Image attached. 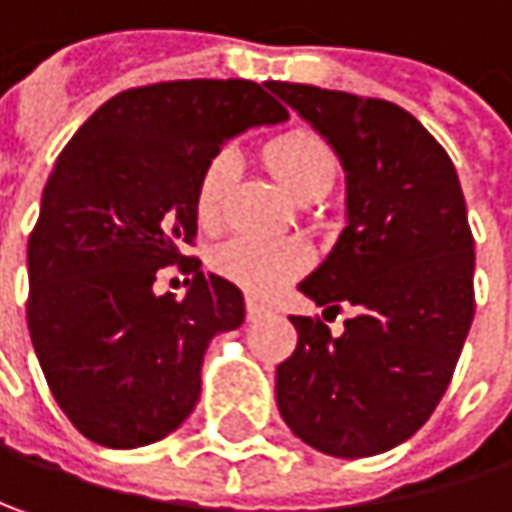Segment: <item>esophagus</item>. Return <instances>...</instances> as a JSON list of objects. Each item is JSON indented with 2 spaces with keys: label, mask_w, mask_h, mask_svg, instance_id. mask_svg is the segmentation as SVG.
<instances>
[{
  "label": "esophagus",
  "mask_w": 512,
  "mask_h": 512,
  "mask_svg": "<svg viewBox=\"0 0 512 512\" xmlns=\"http://www.w3.org/2000/svg\"><path fill=\"white\" fill-rule=\"evenodd\" d=\"M266 310H269V307H266V304H260L257 299H249V302H246V313H249V319H257V316H263Z\"/></svg>",
  "instance_id": "esophagus-1"
}]
</instances>
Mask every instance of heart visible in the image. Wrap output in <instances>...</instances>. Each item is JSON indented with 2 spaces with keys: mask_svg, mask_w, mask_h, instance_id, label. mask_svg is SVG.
I'll return each mask as SVG.
<instances>
[{
  "mask_svg": "<svg viewBox=\"0 0 512 512\" xmlns=\"http://www.w3.org/2000/svg\"><path fill=\"white\" fill-rule=\"evenodd\" d=\"M263 158L272 175L278 178V184L293 199H302L310 193H328V187L337 178L334 152L322 137L310 131H290L275 137L263 149ZM234 178H237V155L228 149L216 152L199 178V193H196V216L205 228H216L222 222V210L234 187ZM213 266L237 287L255 296H272L307 266V249L293 240L234 237L216 249Z\"/></svg>",
  "mask_w": 512,
  "mask_h": 512,
  "instance_id": "b5f03b06",
  "label": "heart"
}]
</instances>
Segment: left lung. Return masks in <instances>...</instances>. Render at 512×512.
Returning a JSON list of instances; mask_svg holds the SVG:
<instances>
[{
	"mask_svg": "<svg viewBox=\"0 0 512 512\" xmlns=\"http://www.w3.org/2000/svg\"><path fill=\"white\" fill-rule=\"evenodd\" d=\"M269 90L346 172V228L299 290L325 313L354 310L337 337L319 319L290 316L299 346L275 369V401L310 448L372 457L428 422L466 343L475 316L466 199L445 149L404 108L290 81Z\"/></svg>",
	"mask_w": 512,
	"mask_h": 512,
	"instance_id": "1",
	"label": "left lung"
}]
</instances>
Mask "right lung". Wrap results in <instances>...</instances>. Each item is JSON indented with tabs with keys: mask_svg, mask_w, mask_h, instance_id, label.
Masks as SVG:
<instances>
[{
	"mask_svg": "<svg viewBox=\"0 0 512 512\" xmlns=\"http://www.w3.org/2000/svg\"><path fill=\"white\" fill-rule=\"evenodd\" d=\"M287 119L246 78L163 81L105 102L55 161L28 237L25 313L46 384L87 440L140 448L193 413L210 340L246 319L231 281L181 255L199 178L222 143ZM169 262L194 272L184 300L154 293Z\"/></svg>",
	"mask_w": 512,
	"mask_h": 512,
	"instance_id": "obj_1",
	"label": "right lung"
}]
</instances>
